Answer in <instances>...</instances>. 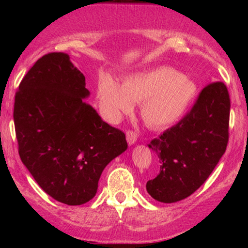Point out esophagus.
Returning <instances> with one entry per match:
<instances>
[{
  "instance_id": "1",
  "label": "esophagus",
  "mask_w": 248,
  "mask_h": 248,
  "mask_svg": "<svg viewBox=\"0 0 248 248\" xmlns=\"http://www.w3.org/2000/svg\"><path fill=\"white\" fill-rule=\"evenodd\" d=\"M126 138H127V142L129 146H132V144L135 143L136 141H138V134L135 132H133V130H128L126 133Z\"/></svg>"
}]
</instances>
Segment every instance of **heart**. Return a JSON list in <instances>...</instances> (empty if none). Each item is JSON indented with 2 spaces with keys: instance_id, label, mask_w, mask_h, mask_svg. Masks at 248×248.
Listing matches in <instances>:
<instances>
[{
  "instance_id": "b5f03b06",
  "label": "heart",
  "mask_w": 248,
  "mask_h": 248,
  "mask_svg": "<svg viewBox=\"0 0 248 248\" xmlns=\"http://www.w3.org/2000/svg\"><path fill=\"white\" fill-rule=\"evenodd\" d=\"M197 94V86L189 77L168 66L135 73L122 85L112 77L102 76L96 86L99 104L108 120L116 121L134 102H140V113L152 128H168L183 118Z\"/></svg>"
}]
</instances>
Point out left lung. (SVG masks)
Segmentation results:
<instances>
[{"label":"left lung","instance_id":"1","mask_svg":"<svg viewBox=\"0 0 248 248\" xmlns=\"http://www.w3.org/2000/svg\"><path fill=\"white\" fill-rule=\"evenodd\" d=\"M229 91L224 82L207 85L177 124L148 147L160 160V172L147 182V191L161 203L189 197L211 175L229 142Z\"/></svg>","mask_w":248,"mask_h":248}]
</instances>
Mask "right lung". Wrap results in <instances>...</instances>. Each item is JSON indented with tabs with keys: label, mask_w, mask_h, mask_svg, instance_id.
<instances>
[{
	"label": "right lung",
	"mask_w": 248,
	"mask_h": 248,
	"mask_svg": "<svg viewBox=\"0 0 248 248\" xmlns=\"http://www.w3.org/2000/svg\"><path fill=\"white\" fill-rule=\"evenodd\" d=\"M85 85L70 56L52 52L35 62L15 95L19 157L38 186L67 205L94 197L104 169L128 147L124 133L85 102Z\"/></svg>",
	"instance_id": "right-lung-1"
}]
</instances>
